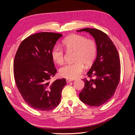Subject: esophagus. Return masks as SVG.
Wrapping results in <instances>:
<instances>
[{"instance_id":"34e87169","label":"esophagus","mask_w":135,"mask_h":135,"mask_svg":"<svg viewBox=\"0 0 135 135\" xmlns=\"http://www.w3.org/2000/svg\"><path fill=\"white\" fill-rule=\"evenodd\" d=\"M66 82L67 83H69V82H70V81H73V80L72 79H66Z\"/></svg>"}]
</instances>
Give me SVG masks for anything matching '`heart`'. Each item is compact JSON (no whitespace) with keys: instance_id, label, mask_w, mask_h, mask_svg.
<instances>
[{"instance_id":"b5f03b06","label":"heart","mask_w":135,"mask_h":135,"mask_svg":"<svg viewBox=\"0 0 135 135\" xmlns=\"http://www.w3.org/2000/svg\"><path fill=\"white\" fill-rule=\"evenodd\" d=\"M62 44L67 51L74 52L73 60L75 62L63 66L59 73L65 78L76 79L83 72L84 65L88 66L94 62L97 53V44L94 41L79 34L69 35L63 40ZM51 57L56 64H62L64 61V50L54 46L51 50Z\"/></svg>"}]
</instances>
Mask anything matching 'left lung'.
<instances>
[{"mask_svg":"<svg viewBox=\"0 0 135 135\" xmlns=\"http://www.w3.org/2000/svg\"><path fill=\"white\" fill-rule=\"evenodd\" d=\"M78 31L89 32L94 38L97 47V57L87 73L90 79H83L84 87L80 93L79 98L88 105L98 107L112 98L119 83V54L113 42L101 30L86 28Z\"/></svg>","mask_w":135,"mask_h":135,"instance_id":"8db88e82","label":"left lung"}]
</instances>
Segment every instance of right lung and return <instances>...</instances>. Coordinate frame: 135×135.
<instances>
[{"instance_id": "obj_1", "label": "right lung", "mask_w": 135, "mask_h": 135, "mask_svg": "<svg viewBox=\"0 0 135 135\" xmlns=\"http://www.w3.org/2000/svg\"><path fill=\"white\" fill-rule=\"evenodd\" d=\"M62 34L42 32L30 35L21 42L15 57L14 77L25 102L42 111L59 105L65 79L50 82L57 72L51 50Z\"/></svg>"}]
</instances>
